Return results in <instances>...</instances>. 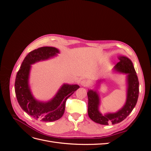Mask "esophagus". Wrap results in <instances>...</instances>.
<instances>
[{"mask_svg": "<svg viewBox=\"0 0 151 151\" xmlns=\"http://www.w3.org/2000/svg\"><path fill=\"white\" fill-rule=\"evenodd\" d=\"M81 84L82 86H84V87H86V86H88V81H87V80L84 79V80H83V81H81Z\"/></svg>", "mask_w": 151, "mask_h": 151, "instance_id": "esophagus-1", "label": "esophagus"}]
</instances>
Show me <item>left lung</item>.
I'll use <instances>...</instances> for the list:
<instances>
[{"label":"left lung","instance_id":"obj_1","mask_svg":"<svg viewBox=\"0 0 151 151\" xmlns=\"http://www.w3.org/2000/svg\"><path fill=\"white\" fill-rule=\"evenodd\" d=\"M118 59L120 62L116 63L115 69L127 74V96L123 107L116 113H108L103 115L98 110L99 104L98 94L96 91L93 90H89L88 92V115L93 121L101 125H115L122 122L130 115L137 102L139 94V83L133 63L126 57L121 56L118 57Z\"/></svg>","mask_w":151,"mask_h":151}]
</instances>
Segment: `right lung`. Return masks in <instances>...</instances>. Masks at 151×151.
<instances>
[{"mask_svg":"<svg viewBox=\"0 0 151 151\" xmlns=\"http://www.w3.org/2000/svg\"><path fill=\"white\" fill-rule=\"evenodd\" d=\"M58 50L43 47L30 52L24 58L18 70L15 80V93L19 104L23 110L36 120L53 122L60 118L64 113L67 99L79 88L78 85L63 84L51 101L39 102L31 94L28 78L31 65L36 62L46 60L58 53Z\"/></svg>","mask_w":151,"mask_h":151,"instance_id":"right-lung-1","label":"right lung"}]
</instances>
